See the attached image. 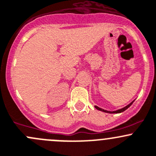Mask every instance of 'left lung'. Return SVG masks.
Instances as JSON below:
<instances>
[{"instance_id": "obj_1", "label": "left lung", "mask_w": 156, "mask_h": 156, "mask_svg": "<svg viewBox=\"0 0 156 156\" xmlns=\"http://www.w3.org/2000/svg\"><path fill=\"white\" fill-rule=\"evenodd\" d=\"M133 102H134V101H132L131 103H130V104H128V105H127L126 107H123V108L120 109V110H115V111H108V110H104V109L100 108V107H98V106H94V107H95V108L97 109V110H101V111L104 112V113H122V112H124L125 110H127V109H128V107H129L130 106H131V104H133Z\"/></svg>"}]
</instances>
